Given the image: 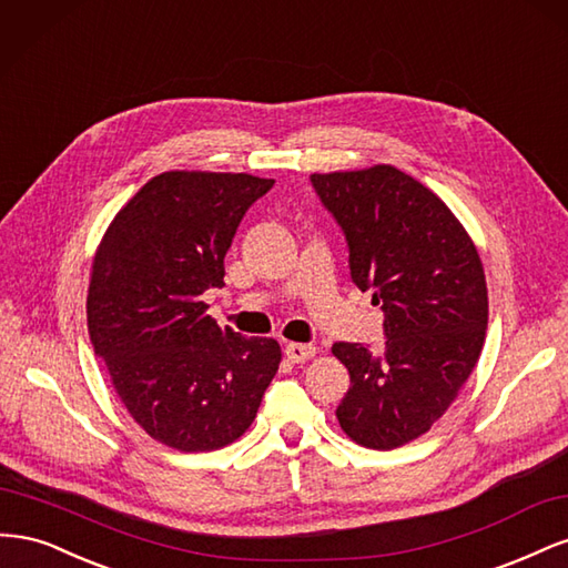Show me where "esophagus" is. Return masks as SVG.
I'll list each match as a JSON object with an SVG mask.
<instances>
[{
	"mask_svg": "<svg viewBox=\"0 0 568 568\" xmlns=\"http://www.w3.org/2000/svg\"><path fill=\"white\" fill-rule=\"evenodd\" d=\"M317 348L311 346V343H288V346L284 348V355L291 359V363H305V359L315 357Z\"/></svg>",
	"mask_w": 568,
	"mask_h": 568,
	"instance_id": "esophagus-1",
	"label": "esophagus"
}]
</instances>
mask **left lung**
Listing matches in <instances>:
<instances>
[{
	"label": "left lung",
	"instance_id": "left-lung-1",
	"mask_svg": "<svg viewBox=\"0 0 568 568\" xmlns=\"http://www.w3.org/2000/svg\"><path fill=\"white\" fill-rule=\"evenodd\" d=\"M351 248V277L384 307V353L334 343L351 388L336 417L351 440L393 450L424 436L474 372L488 326L476 244L419 180L379 163L315 173Z\"/></svg>",
	"mask_w": 568,
	"mask_h": 568
}]
</instances>
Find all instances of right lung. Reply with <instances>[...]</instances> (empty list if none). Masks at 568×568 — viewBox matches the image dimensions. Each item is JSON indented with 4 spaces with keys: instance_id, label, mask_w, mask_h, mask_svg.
I'll return each instance as SVG.
<instances>
[{
    "instance_id": "add662e5",
    "label": "right lung",
    "mask_w": 568,
    "mask_h": 568,
    "mask_svg": "<svg viewBox=\"0 0 568 568\" xmlns=\"http://www.w3.org/2000/svg\"><path fill=\"white\" fill-rule=\"evenodd\" d=\"M274 180L211 170L151 178L97 246L88 329L130 417L168 448L211 453L253 424L282 363L274 338H246L205 315L248 205Z\"/></svg>"
}]
</instances>
